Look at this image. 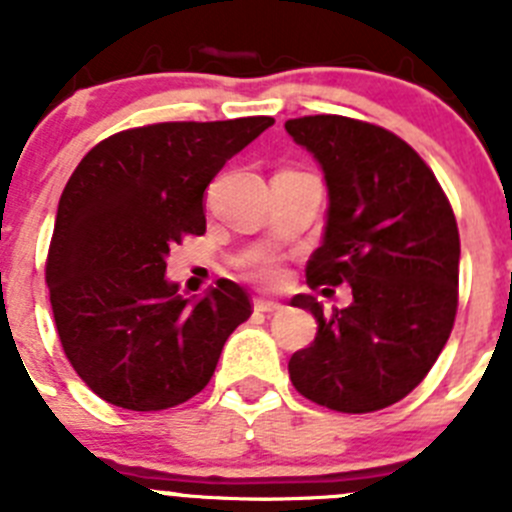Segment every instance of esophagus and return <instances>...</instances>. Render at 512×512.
<instances>
[{
	"label": "esophagus",
	"instance_id": "obj_1",
	"mask_svg": "<svg viewBox=\"0 0 512 512\" xmlns=\"http://www.w3.org/2000/svg\"><path fill=\"white\" fill-rule=\"evenodd\" d=\"M253 310L256 312H266V315H274V312L282 310V305L274 300H253Z\"/></svg>",
	"mask_w": 512,
	"mask_h": 512
}]
</instances>
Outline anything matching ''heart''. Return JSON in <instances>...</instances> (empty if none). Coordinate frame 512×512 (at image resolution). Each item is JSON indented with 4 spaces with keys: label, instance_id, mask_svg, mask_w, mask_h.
Listing matches in <instances>:
<instances>
[{
    "label": "heart",
    "instance_id": "b5f03b06",
    "mask_svg": "<svg viewBox=\"0 0 512 512\" xmlns=\"http://www.w3.org/2000/svg\"><path fill=\"white\" fill-rule=\"evenodd\" d=\"M256 277H259L261 282L274 284L279 277H282V271H279V266L274 264V261H261V264L256 266Z\"/></svg>",
    "mask_w": 512,
    "mask_h": 512
}]
</instances>
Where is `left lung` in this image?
Segmentation results:
<instances>
[{
    "instance_id": "1",
    "label": "left lung",
    "mask_w": 512,
    "mask_h": 512,
    "mask_svg": "<svg viewBox=\"0 0 512 512\" xmlns=\"http://www.w3.org/2000/svg\"><path fill=\"white\" fill-rule=\"evenodd\" d=\"M284 128L318 161L328 189L307 284H348L354 295L333 315L312 295L292 297L315 315L318 333L292 354L289 379L325 408L374 413L413 392L451 336L454 212L423 158L390 130L338 115L297 117Z\"/></svg>"
}]
</instances>
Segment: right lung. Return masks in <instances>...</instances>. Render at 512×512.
Returning <instances> with one entry per match:
<instances>
[{"label":"right lung","mask_w":512,"mask_h":512,"mask_svg":"<svg viewBox=\"0 0 512 512\" xmlns=\"http://www.w3.org/2000/svg\"><path fill=\"white\" fill-rule=\"evenodd\" d=\"M271 125L238 117L122 130L71 174L45 282L74 372L110 405L151 413L187 402L251 318L241 284L217 279L189 300L166 277V259L182 235L205 233V189Z\"/></svg>","instance_id":"1"}]
</instances>
